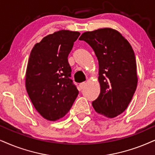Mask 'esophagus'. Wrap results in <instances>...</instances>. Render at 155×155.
Listing matches in <instances>:
<instances>
[{"label": "esophagus", "instance_id": "34e87169", "mask_svg": "<svg viewBox=\"0 0 155 155\" xmlns=\"http://www.w3.org/2000/svg\"><path fill=\"white\" fill-rule=\"evenodd\" d=\"M86 86H87V84H86V83H81V84H80L79 87H80V89H83L84 88L86 87Z\"/></svg>", "mask_w": 155, "mask_h": 155}]
</instances>
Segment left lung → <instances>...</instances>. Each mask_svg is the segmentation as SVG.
I'll return each instance as SVG.
<instances>
[{"label":"left lung","instance_id":"obj_1","mask_svg":"<svg viewBox=\"0 0 155 155\" xmlns=\"http://www.w3.org/2000/svg\"><path fill=\"white\" fill-rule=\"evenodd\" d=\"M79 40L89 44L99 61L100 94L92 106L103 116L116 117L127 108L137 86L134 51L119 31L110 28L84 32Z\"/></svg>","mask_w":155,"mask_h":155}]
</instances>
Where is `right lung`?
Returning a JSON list of instances; mask_svg holds the SVG:
<instances>
[{
  "mask_svg": "<svg viewBox=\"0 0 155 155\" xmlns=\"http://www.w3.org/2000/svg\"><path fill=\"white\" fill-rule=\"evenodd\" d=\"M80 33L61 30L45 36L31 50L25 87L36 111L48 121L64 117L79 91L70 79L68 56Z\"/></svg>",
  "mask_w": 155,
  "mask_h": 155,
  "instance_id": "1",
  "label": "right lung"
}]
</instances>
